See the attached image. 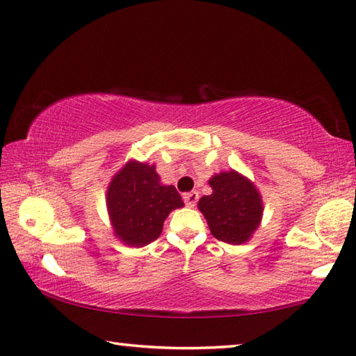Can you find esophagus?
Instances as JSON below:
<instances>
[{
  "instance_id": "esophagus-1",
  "label": "esophagus",
  "mask_w": 356,
  "mask_h": 356,
  "mask_svg": "<svg viewBox=\"0 0 356 356\" xmlns=\"http://www.w3.org/2000/svg\"><path fill=\"white\" fill-rule=\"evenodd\" d=\"M197 199H199L197 191H190V193H185V195H184V200H185L186 207H191V209L196 205Z\"/></svg>"
}]
</instances>
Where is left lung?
Masks as SVG:
<instances>
[{
  "mask_svg": "<svg viewBox=\"0 0 356 356\" xmlns=\"http://www.w3.org/2000/svg\"><path fill=\"white\" fill-rule=\"evenodd\" d=\"M211 195L202 196L197 209L207 219L211 235L229 244L248 243L260 227L263 199L250 179L235 170L213 174Z\"/></svg>",
  "mask_w": 356,
  "mask_h": 356,
  "instance_id": "1",
  "label": "left lung"
}]
</instances>
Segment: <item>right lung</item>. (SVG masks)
<instances>
[{
  "label": "right lung",
  "mask_w": 356,
  "mask_h": 356,
  "mask_svg": "<svg viewBox=\"0 0 356 356\" xmlns=\"http://www.w3.org/2000/svg\"><path fill=\"white\" fill-rule=\"evenodd\" d=\"M113 235L132 248H143L160 236L163 222L184 200L172 185L160 182L156 165L129 160L115 172L106 191Z\"/></svg>",
  "instance_id": "obj_1"
}]
</instances>
